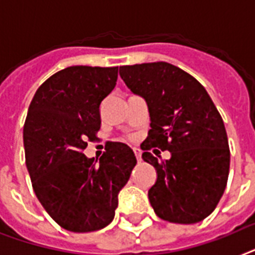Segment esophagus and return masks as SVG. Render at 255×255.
<instances>
[{
    "mask_svg": "<svg viewBox=\"0 0 255 255\" xmlns=\"http://www.w3.org/2000/svg\"><path fill=\"white\" fill-rule=\"evenodd\" d=\"M132 151H134V155H135L138 163H140V161H142V151H140L139 148H134Z\"/></svg>",
    "mask_w": 255,
    "mask_h": 255,
    "instance_id": "34e87169",
    "label": "esophagus"
}]
</instances>
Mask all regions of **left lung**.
Instances as JSON below:
<instances>
[{
  "instance_id": "left-lung-1",
  "label": "left lung",
  "mask_w": 255,
  "mask_h": 255,
  "mask_svg": "<svg viewBox=\"0 0 255 255\" xmlns=\"http://www.w3.org/2000/svg\"><path fill=\"white\" fill-rule=\"evenodd\" d=\"M120 75L148 105L151 129L142 157L157 172L148 190L153 211L169 223L202 222L228 181L231 152L222 116L205 87L172 64L126 65ZM153 146L169 150L170 160L157 161L149 152Z\"/></svg>"
}]
</instances>
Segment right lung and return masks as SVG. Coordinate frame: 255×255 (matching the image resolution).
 <instances>
[{
	"instance_id": "1",
	"label": "right lung",
	"mask_w": 255,
	"mask_h": 255,
	"mask_svg": "<svg viewBox=\"0 0 255 255\" xmlns=\"http://www.w3.org/2000/svg\"><path fill=\"white\" fill-rule=\"evenodd\" d=\"M119 66H70L37 88L23 128L35 194L60 227L78 233L115 218L120 190L135 167L129 146L111 142L99 161L83 153L100 129V104L115 88Z\"/></svg>"
}]
</instances>
